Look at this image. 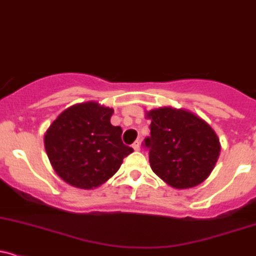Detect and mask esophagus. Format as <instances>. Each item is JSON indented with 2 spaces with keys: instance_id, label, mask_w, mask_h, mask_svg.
I'll return each mask as SVG.
<instances>
[{
  "instance_id": "1",
  "label": "esophagus",
  "mask_w": 256,
  "mask_h": 256,
  "mask_svg": "<svg viewBox=\"0 0 256 256\" xmlns=\"http://www.w3.org/2000/svg\"><path fill=\"white\" fill-rule=\"evenodd\" d=\"M132 148L135 150H140V148H141V146H140V142H138V141L134 142V144H132Z\"/></svg>"
}]
</instances>
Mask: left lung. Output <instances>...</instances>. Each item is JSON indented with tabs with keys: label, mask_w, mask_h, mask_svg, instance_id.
Listing matches in <instances>:
<instances>
[{
	"label": "left lung",
	"mask_w": 256,
	"mask_h": 256,
	"mask_svg": "<svg viewBox=\"0 0 256 256\" xmlns=\"http://www.w3.org/2000/svg\"><path fill=\"white\" fill-rule=\"evenodd\" d=\"M150 119L148 148L152 170L176 189L201 184L220 156V140L208 124L192 112L163 106L146 112Z\"/></svg>",
	"instance_id": "1"
}]
</instances>
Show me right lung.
I'll return each instance as SVG.
<instances>
[{
	"mask_svg": "<svg viewBox=\"0 0 256 256\" xmlns=\"http://www.w3.org/2000/svg\"><path fill=\"white\" fill-rule=\"evenodd\" d=\"M114 110L96 102L64 110L48 128L44 144L51 166L72 186H100L134 152L121 141L120 126L110 124Z\"/></svg>",
	"mask_w": 256,
	"mask_h": 256,
	"instance_id": "add662e5",
	"label": "right lung"
}]
</instances>
